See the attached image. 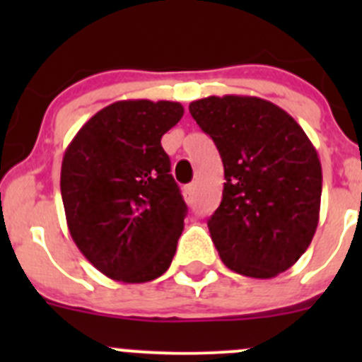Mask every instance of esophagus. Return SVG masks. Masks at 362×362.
<instances>
[{
    "label": "esophagus",
    "instance_id": "34e87169",
    "mask_svg": "<svg viewBox=\"0 0 362 362\" xmlns=\"http://www.w3.org/2000/svg\"><path fill=\"white\" fill-rule=\"evenodd\" d=\"M194 192H196V185L194 184L185 185L184 194H185V199H187V202H194Z\"/></svg>",
    "mask_w": 362,
    "mask_h": 362
}]
</instances>
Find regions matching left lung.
<instances>
[{
	"label": "left lung",
	"instance_id": "1",
	"mask_svg": "<svg viewBox=\"0 0 362 362\" xmlns=\"http://www.w3.org/2000/svg\"><path fill=\"white\" fill-rule=\"evenodd\" d=\"M224 164V191L208 218L222 262L272 279L305 254L319 224L322 168L286 110L255 96H210L189 105Z\"/></svg>",
	"mask_w": 362,
	"mask_h": 362
}]
</instances>
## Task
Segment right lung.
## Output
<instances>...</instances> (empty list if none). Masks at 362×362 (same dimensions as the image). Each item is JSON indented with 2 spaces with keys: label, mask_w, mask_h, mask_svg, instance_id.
Here are the masks:
<instances>
[{
  "label": "right lung",
  "mask_w": 362,
  "mask_h": 362,
  "mask_svg": "<svg viewBox=\"0 0 362 362\" xmlns=\"http://www.w3.org/2000/svg\"><path fill=\"white\" fill-rule=\"evenodd\" d=\"M182 115L177 101H115L90 117L64 152L69 235L108 279L151 282L170 268L187 204L160 138Z\"/></svg>",
  "instance_id": "1"
}]
</instances>
